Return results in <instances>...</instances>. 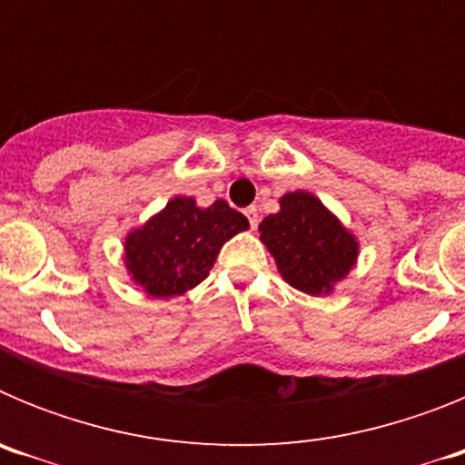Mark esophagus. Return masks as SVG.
Segmentation results:
<instances>
[{
  "instance_id": "34e87169",
  "label": "esophagus",
  "mask_w": 465,
  "mask_h": 465,
  "mask_svg": "<svg viewBox=\"0 0 465 465\" xmlns=\"http://www.w3.org/2000/svg\"><path fill=\"white\" fill-rule=\"evenodd\" d=\"M244 213H246V219H249V223H252V228H256V225H258V207H246Z\"/></svg>"
}]
</instances>
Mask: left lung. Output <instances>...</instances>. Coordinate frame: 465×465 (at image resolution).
Listing matches in <instances>:
<instances>
[{
  "instance_id": "left-lung-1",
  "label": "left lung",
  "mask_w": 465,
  "mask_h": 465,
  "mask_svg": "<svg viewBox=\"0 0 465 465\" xmlns=\"http://www.w3.org/2000/svg\"><path fill=\"white\" fill-rule=\"evenodd\" d=\"M279 204L258 225L279 272L302 293H331L332 283L354 268L359 242L310 193H286Z\"/></svg>"
}]
</instances>
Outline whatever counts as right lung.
<instances>
[{"instance_id": "obj_1", "label": "right lung", "mask_w": 465, "mask_h": 465, "mask_svg": "<svg viewBox=\"0 0 465 465\" xmlns=\"http://www.w3.org/2000/svg\"><path fill=\"white\" fill-rule=\"evenodd\" d=\"M246 228V216L225 200L200 209L193 197H174L127 235L125 265L146 293L174 298L207 279L221 246Z\"/></svg>"}]
</instances>
